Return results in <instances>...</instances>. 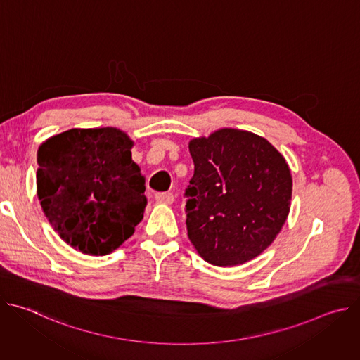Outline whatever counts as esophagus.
I'll return each mask as SVG.
<instances>
[{"label":"esophagus","instance_id":"esophagus-1","mask_svg":"<svg viewBox=\"0 0 360 360\" xmlns=\"http://www.w3.org/2000/svg\"><path fill=\"white\" fill-rule=\"evenodd\" d=\"M155 200L158 203L171 205V203H174V195L171 192H158V193H155Z\"/></svg>","mask_w":360,"mask_h":360}]
</instances>
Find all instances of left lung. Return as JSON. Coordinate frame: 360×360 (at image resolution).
Wrapping results in <instances>:
<instances>
[{"label": "left lung", "instance_id": "8db88e82", "mask_svg": "<svg viewBox=\"0 0 360 360\" xmlns=\"http://www.w3.org/2000/svg\"><path fill=\"white\" fill-rule=\"evenodd\" d=\"M195 165L185 189L188 236L215 266L242 265L281 232L290 208L292 176L262 136L225 128L189 142Z\"/></svg>", "mask_w": 360, "mask_h": 360}]
</instances>
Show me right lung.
Returning a JSON list of instances; mask_svg holds the SVG:
<instances>
[{"label": "right lung", "instance_id": "add662e5", "mask_svg": "<svg viewBox=\"0 0 360 360\" xmlns=\"http://www.w3.org/2000/svg\"><path fill=\"white\" fill-rule=\"evenodd\" d=\"M117 128L70 129L37 153V195L54 231L92 256L121 246L143 218L145 176Z\"/></svg>", "mask_w": 360, "mask_h": 360}]
</instances>
